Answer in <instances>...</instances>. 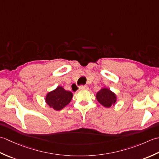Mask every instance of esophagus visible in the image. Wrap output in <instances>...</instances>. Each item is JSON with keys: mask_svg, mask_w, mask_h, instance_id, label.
I'll return each mask as SVG.
<instances>
[{"mask_svg": "<svg viewBox=\"0 0 159 159\" xmlns=\"http://www.w3.org/2000/svg\"><path fill=\"white\" fill-rule=\"evenodd\" d=\"M89 86H79V90H88Z\"/></svg>", "mask_w": 159, "mask_h": 159, "instance_id": "esophagus-1", "label": "esophagus"}]
</instances>
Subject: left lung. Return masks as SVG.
<instances>
[{"label": "left lung", "mask_w": 159, "mask_h": 159, "mask_svg": "<svg viewBox=\"0 0 159 159\" xmlns=\"http://www.w3.org/2000/svg\"><path fill=\"white\" fill-rule=\"evenodd\" d=\"M96 98L102 106L110 108L116 102V95L108 89H102L97 93Z\"/></svg>", "instance_id": "left-lung-1"}]
</instances>
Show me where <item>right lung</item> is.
I'll return each instance as SVG.
<instances>
[{
	"instance_id": "right-lung-1",
	"label": "right lung",
	"mask_w": 159,
	"mask_h": 159,
	"mask_svg": "<svg viewBox=\"0 0 159 159\" xmlns=\"http://www.w3.org/2000/svg\"><path fill=\"white\" fill-rule=\"evenodd\" d=\"M72 98V93L64 90L62 87L58 86L56 90L47 94L46 102L56 111H60L69 104Z\"/></svg>"
}]
</instances>
